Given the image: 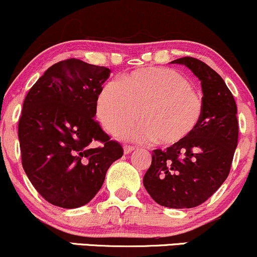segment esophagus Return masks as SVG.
<instances>
[{"instance_id": "34e87169", "label": "esophagus", "mask_w": 257, "mask_h": 257, "mask_svg": "<svg viewBox=\"0 0 257 257\" xmlns=\"http://www.w3.org/2000/svg\"><path fill=\"white\" fill-rule=\"evenodd\" d=\"M134 150H135L134 146H129V145L124 146V154H131V152H133Z\"/></svg>"}]
</instances>
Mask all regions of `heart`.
Segmentation results:
<instances>
[{
	"label": "heart",
	"mask_w": 257,
	"mask_h": 257,
	"mask_svg": "<svg viewBox=\"0 0 257 257\" xmlns=\"http://www.w3.org/2000/svg\"><path fill=\"white\" fill-rule=\"evenodd\" d=\"M204 102L178 72L149 67L107 83L95 98V114L111 134L126 132L139 117L137 137L173 145L193 133L201 120Z\"/></svg>",
	"instance_id": "b5f03b06"
}]
</instances>
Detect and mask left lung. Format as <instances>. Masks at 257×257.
<instances>
[{"mask_svg":"<svg viewBox=\"0 0 257 257\" xmlns=\"http://www.w3.org/2000/svg\"><path fill=\"white\" fill-rule=\"evenodd\" d=\"M182 64L201 83L204 112L195 131L170 148L152 152L143 183L161 206L191 208L201 205L227 179L238 144L236 105L224 80L206 63L183 57Z\"/></svg>","mask_w":257,"mask_h":257,"instance_id":"obj_1","label":"left lung"}]
</instances>
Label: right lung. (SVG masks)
Segmentation results:
<instances>
[{
    "instance_id": "right-lung-1",
    "label": "right lung",
    "mask_w": 257,
    "mask_h": 257,
    "mask_svg": "<svg viewBox=\"0 0 257 257\" xmlns=\"http://www.w3.org/2000/svg\"><path fill=\"white\" fill-rule=\"evenodd\" d=\"M111 69L79 60L51 66L28 92L18 124L22 163L34 188L63 208L86 205L123 149L95 120V98ZM101 142L103 145L95 148Z\"/></svg>"
}]
</instances>
